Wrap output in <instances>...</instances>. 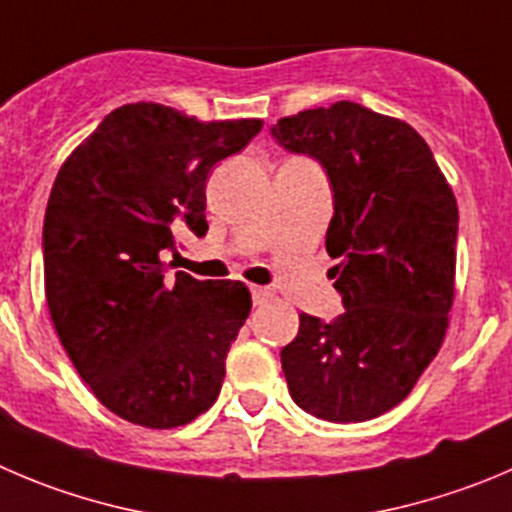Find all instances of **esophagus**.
I'll use <instances>...</instances> for the list:
<instances>
[{
	"instance_id": "34e87169",
	"label": "esophagus",
	"mask_w": 512,
	"mask_h": 512,
	"mask_svg": "<svg viewBox=\"0 0 512 512\" xmlns=\"http://www.w3.org/2000/svg\"><path fill=\"white\" fill-rule=\"evenodd\" d=\"M251 296H253V304L261 306V304H266L269 299H274L276 294H274V289H269V286H253Z\"/></svg>"
}]
</instances>
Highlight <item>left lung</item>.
Instances as JSON below:
<instances>
[{
  "label": "left lung",
  "instance_id": "obj_1",
  "mask_svg": "<svg viewBox=\"0 0 512 512\" xmlns=\"http://www.w3.org/2000/svg\"><path fill=\"white\" fill-rule=\"evenodd\" d=\"M319 160L334 193L326 251L344 314H299L281 349L296 405L329 422L397 407L440 352L455 299L457 203L430 145L405 120L359 102L314 107L271 128Z\"/></svg>",
  "mask_w": 512,
  "mask_h": 512
}]
</instances>
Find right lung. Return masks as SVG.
I'll return each mask as SVG.
<instances>
[{
	"mask_svg": "<svg viewBox=\"0 0 512 512\" xmlns=\"http://www.w3.org/2000/svg\"><path fill=\"white\" fill-rule=\"evenodd\" d=\"M261 125L133 102L57 173L42 231L52 324L92 394L133 425H188L221 392L251 294L186 271L168 279L160 251H175L183 226L206 236L208 173Z\"/></svg>",
	"mask_w": 512,
	"mask_h": 512,
	"instance_id": "right-lung-1",
	"label": "right lung"
}]
</instances>
